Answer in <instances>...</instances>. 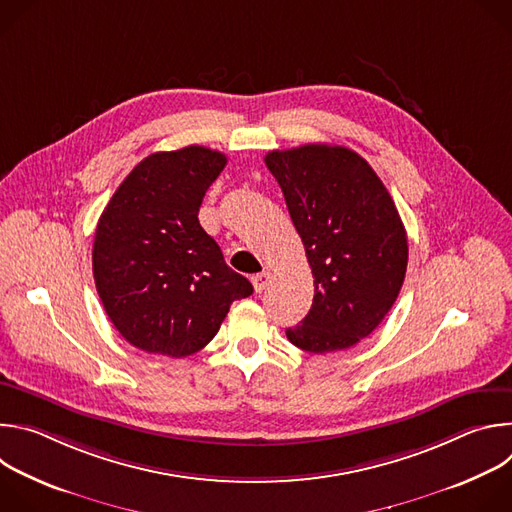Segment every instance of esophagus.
Instances as JSON below:
<instances>
[{
  "label": "esophagus",
  "instance_id": "esophagus-1",
  "mask_svg": "<svg viewBox=\"0 0 512 512\" xmlns=\"http://www.w3.org/2000/svg\"><path fill=\"white\" fill-rule=\"evenodd\" d=\"M251 281H253V287H255L257 294H261V291H263V289L269 285V281H271V275H269L267 271H261V273L253 275V277H251Z\"/></svg>",
  "mask_w": 512,
  "mask_h": 512
}]
</instances>
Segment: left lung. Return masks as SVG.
Masks as SVG:
<instances>
[{
    "label": "left lung",
    "instance_id": "left-lung-1",
    "mask_svg": "<svg viewBox=\"0 0 512 512\" xmlns=\"http://www.w3.org/2000/svg\"><path fill=\"white\" fill-rule=\"evenodd\" d=\"M314 275L308 316L287 340L324 354L367 338L393 308L407 271V233L381 178L342 145L265 156Z\"/></svg>",
    "mask_w": 512,
    "mask_h": 512
}]
</instances>
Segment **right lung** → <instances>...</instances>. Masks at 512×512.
<instances>
[{
    "instance_id": "obj_1",
    "label": "right lung",
    "mask_w": 512,
    "mask_h": 512,
    "mask_svg": "<svg viewBox=\"0 0 512 512\" xmlns=\"http://www.w3.org/2000/svg\"><path fill=\"white\" fill-rule=\"evenodd\" d=\"M227 156L202 145L141 160L105 206L93 243L103 308L139 350L182 358L204 348L235 300L253 294L198 223Z\"/></svg>"
}]
</instances>
